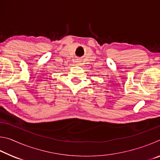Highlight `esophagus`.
Here are the masks:
<instances>
[{"instance_id": "esophagus-1", "label": "esophagus", "mask_w": 160, "mask_h": 160, "mask_svg": "<svg viewBox=\"0 0 160 160\" xmlns=\"http://www.w3.org/2000/svg\"><path fill=\"white\" fill-rule=\"evenodd\" d=\"M76 62H77V63H79V62H80V61H77Z\"/></svg>"}]
</instances>
